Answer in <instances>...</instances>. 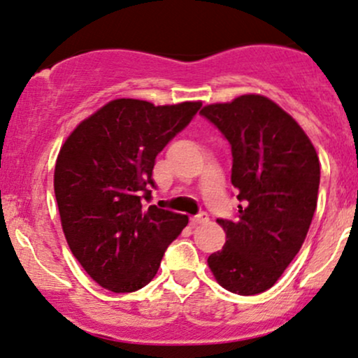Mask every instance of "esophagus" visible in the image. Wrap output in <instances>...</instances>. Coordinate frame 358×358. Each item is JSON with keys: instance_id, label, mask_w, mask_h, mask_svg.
<instances>
[{"instance_id": "esophagus-1", "label": "esophagus", "mask_w": 358, "mask_h": 358, "mask_svg": "<svg viewBox=\"0 0 358 358\" xmlns=\"http://www.w3.org/2000/svg\"><path fill=\"white\" fill-rule=\"evenodd\" d=\"M208 220H210V218H208V215L201 212V213L195 215V217H192V218H190V223H192L193 227H196V225H201V223H206V222H208Z\"/></svg>"}]
</instances>
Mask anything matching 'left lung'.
<instances>
[{
  "instance_id": "left-lung-1",
  "label": "left lung",
  "mask_w": 358,
  "mask_h": 358,
  "mask_svg": "<svg viewBox=\"0 0 358 358\" xmlns=\"http://www.w3.org/2000/svg\"><path fill=\"white\" fill-rule=\"evenodd\" d=\"M231 146L236 220H217L227 234L208 257L217 282L238 295L268 290L290 265L317 208L320 163L300 124L262 94H242L200 111Z\"/></svg>"
}]
</instances>
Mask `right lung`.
<instances>
[{
    "label": "right lung",
    "mask_w": 358,
    "mask_h": 358,
    "mask_svg": "<svg viewBox=\"0 0 358 358\" xmlns=\"http://www.w3.org/2000/svg\"><path fill=\"white\" fill-rule=\"evenodd\" d=\"M200 101L155 106L120 98L66 138L55 166V196L71 253L115 294L143 288L187 215L150 205L155 158L192 122Z\"/></svg>",
    "instance_id": "1"
}]
</instances>
